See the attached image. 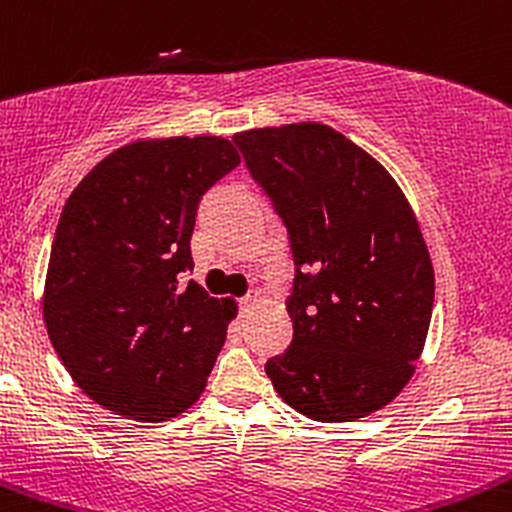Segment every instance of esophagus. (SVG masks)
<instances>
[{"label": "esophagus", "mask_w": 512, "mask_h": 512, "mask_svg": "<svg viewBox=\"0 0 512 512\" xmlns=\"http://www.w3.org/2000/svg\"><path fill=\"white\" fill-rule=\"evenodd\" d=\"M252 303H257V294H245L243 299H240V306L243 308H250Z\"/></svg>", "instance_id": "34e87169"}]
</instances>
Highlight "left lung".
<instances>
[{"instance_id":"left-lung-1","label":"left lung","mask_w":512,"mask_h":512,"mask_svg":"<svg viewBox=\"0 0 512 512\" xmlns=\"http://www.w3.org/2000/svg\"><path fill=\"white\" fill-rule=\"evenodd\" d=\"M289 228L294 340L265 372L294 411L350 423L381 411L415 372L435 272L418 218L367 150L316 121L235 133Z\"/></svg>"}]
</instances>
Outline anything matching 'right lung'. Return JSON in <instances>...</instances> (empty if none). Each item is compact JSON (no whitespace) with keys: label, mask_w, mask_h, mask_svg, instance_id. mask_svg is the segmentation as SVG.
Listing matches in <instances>:
<instances>
[{"label":"right lung","mask_w":512,"mask_h":512,"mask_svg":"<svg viewBox=\"0 0 512 512\" xmlns=\"http://www.w3.org/2000/svg\"><path fill=\"white\" fill-rule=\"evenodd\" d=\"M238 165L221 136L136 140L65 201L43 320L72 381L106 411L162 423L204 393L238 306L177 277L194 267L201 194Z\"/></svg>","instance_id":"right-lung-1"}]
</instances>
